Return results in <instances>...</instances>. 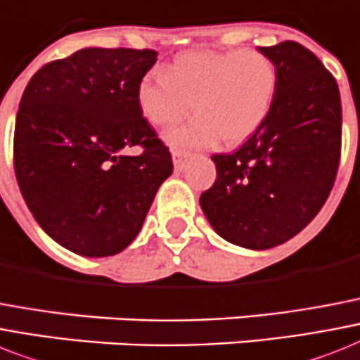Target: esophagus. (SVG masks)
<instances>
[{
  "mask_svg": "<svg viewBox=\"0 0 360 360\" xmlns=\"http://www.w3.org/2000/svg\"><path fill=\"white\" fill-rule=\"evenodd\" d=\"M172 159H174L175 170H183L186 165V159H188V153H185V151H174Z\"/></svg>",
  "mask_w": 360,
  "mask_h": 360,
  "instance_id": "obj_1",
  "label": "esophagus"
}]
</instances>
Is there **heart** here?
I'll use <instances>...</instances> for the list:
<instances>
[{
    "label": "heart",
    "instance_id": "1",
    "mask_svg": "<svg viewBox=\"0 0 360 360\" xmlns=\"http://www.w3.org/2000/svg\"><path fill=\"white\" fill-rule=\"evenodd\" d=\"M277 92V68L257 49L190 51L165 72L146 75L139 105L155 127H172L195 103V118L166 134L174 150H190L250 139L270 114Z\"/></svg>",
    "mask_w": 360,
    "mask_h": 360
}]
</instances>
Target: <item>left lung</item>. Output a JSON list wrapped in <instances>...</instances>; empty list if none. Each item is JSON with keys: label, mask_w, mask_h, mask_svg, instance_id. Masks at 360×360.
<instances>
[{"label": "left lung", "mask_w": 360, "mask_h": 360, "mask_svg": "<svg viewBox=\"0 0 360 360\" xmlns=\"http://www.w3.org/2000/svg\"><path fill=\"white\" fill-rule=\"evenodd\" d=\"M277 68V92L262 125L233 153L212 155L214 185L200 198L216 233L268 250L297 235L329 198L342 150L337 79L300 42L259 48Z\"/></svg>", "instance_id": "left-lung-1"}]
</instances>
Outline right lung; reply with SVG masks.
Listing matches in <instances>:
<instances>
[{"instance_id":"1","label":"right lung","mask_w":360,"mask_h":360,"mask_svg":"<svg viewBox=\"0 0 360 360\" xmlns=\"http://www.w3.org/2000/svg\"><path fill=\"white\" fill-rule=\"evenodd\" d=\"M157 55L79 49L44 64L23 90L13 146L18 186L38 226L77 255L129 246L174 170L139 105ZM134 145L143 150L136 158L123 153Z\"/></svg>"}]
</instances>
